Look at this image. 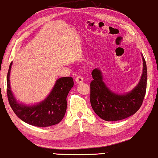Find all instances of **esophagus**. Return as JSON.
Wrapping results in <instances>:
<instances>
[{"mask_svg":"<svg viewBox=\"0 0 158 158\" xmlns=\"http://www.w3.org/2000/svg\"><path fill=\"white\" fill-rule=\"evenodd\" d=\"M75 82H76L77 84L83 83V78L81 76H77L76 78H75Z\"/></svg>","mask_w":158,"mask_h":158,"instance_id":"esophagus-1","label":"esophagus"}]
</instances>
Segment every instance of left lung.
Wrapping results in <instances>:
<instances>
[{
  "mask_svg": "<svg viewBox=\"0 0 158 158\" xmlns=\"http://www.w3.org/2000/svg\"><path fill=\"white\" fill-rule=\"evenodd\" d=\"M143 63V73L138 85L124 94H117L110 90L103 81L101 70L95 68L90 83V104L97 115L106 121H117L130 117L140 109L147 87V65Z\"/></svg>",
  "mask_w": 158,
  "mask_h": 158,
  "instance_id": "8db88e82",
  "label": "left lung"
}]
</instances>
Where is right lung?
Here are the masks:
<instances>
[{"label": "right lung", "instance_id": "obj_1", "mask_svg": "<svg viewBox=\"0 0 158 158\" xmlns=\"http://www.w3.org/2000/svg\"><path fill=\"white\" fill-rule=\"evenodd\" d=\"M10 63L7 75V95L9 104L20 120L36 127H48L58 124L63 120L67 109V96L74 82L71 77L58 79L46 98L38 103L26 105L15 99L10 83Z\"/></svg>", "mask_w": 158, "mask_h": 158}]
</instances>
